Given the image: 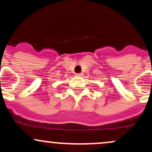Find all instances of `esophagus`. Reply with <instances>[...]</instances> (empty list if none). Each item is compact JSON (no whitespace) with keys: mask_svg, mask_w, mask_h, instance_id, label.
Returning a JSON list of instances; mask_svg holds the SVG:
<instances>
[{"mask_svg":"<svg viewBox=\"0 0 152 152\" xmlns=\"http://www.w3.org/2000/svg\"><path fill=\"white\" fill-rule=\"evenodd\" d=\"M76 76H81L82 74H81V73H78V74H76Z\"/></svg>","mask_w":152,"mask_h":152,"instance_id":"34e87169","label":"esophagus"}]
</instances>
